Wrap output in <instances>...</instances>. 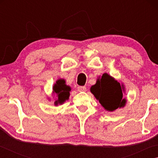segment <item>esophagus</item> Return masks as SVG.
<instances>
[{
	"mask_svg": "<svg viewBox=\"0 0 158 158\" xmlns=\"http://www.w3.org/2000/svg\"><path fill=\"white\" fill-rule=\"evenodd\" d=\"M77 90H78L79 91H85V90H86V87L79 85V86L77 87Z\"/></svg>",
	"mask_w": 158,
	"mask_h": 158,
	"instance_id": "obj_1",
	"label": "esophagus"
}]
</instances>
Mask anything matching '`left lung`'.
<instances>
[{
    "label": "left lung",
    "instance_id": "8db88e82",
    "mask_svg": "<svg viewBox=\"0 0 158 158\" xmlns=\"http://www.w3.org/2000/svg\"><path fill=\"white\" fill-rule=\"evenodd\" d=\"M122 89L119 82L105 73L90 88V91L106 110L112 111L125 105Z\"/></svg>",
    "mask_w": 158,
    "mask_h": 158
}]
</instances>
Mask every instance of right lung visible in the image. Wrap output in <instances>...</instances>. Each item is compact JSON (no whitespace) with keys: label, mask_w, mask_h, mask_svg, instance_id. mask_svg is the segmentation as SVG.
<instances>
[{"label":"right lung","mask_w":158,"mask_h":158,"mask_svg":"<svg viewBox=\"0 0 158 158\" xmlns=\"http://www.w3.org/2000/svg\"><path fill=\"white\" fill-rule=\"evenodd\" d=\"M53 93L58 96V100L55 102V105H57L58 103L62 104L66 100H68L69 96L70 87L65 85L64 79L58 80L53 87Z\"/></svg>","instance_id":"right-lung-1"}]
</instances>
